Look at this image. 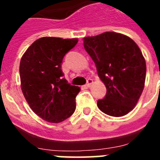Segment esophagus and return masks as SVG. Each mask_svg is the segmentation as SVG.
<instances>
[{
    "mask_svg": "<svg viewBox=\"0 0 160 160\" xmlns=\"http://www.w3.org/2000/svg\"><path fill=\"white\" fill-rule=\"evenodd\" d=\"M93 83V80H92V79H88L87 80V83L86 84V86L85 87H90L91 86H92V84Z\"/></svg>",
    "mask_w": 160,
    "mask_h": 160,
    "instance_id": "obj_1",
    "label": "esophagus"
}]
</instances>
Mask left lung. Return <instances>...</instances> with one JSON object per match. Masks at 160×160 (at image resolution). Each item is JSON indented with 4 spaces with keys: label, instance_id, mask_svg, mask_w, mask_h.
Here are the masks:
<instances>
[{
    "label": "left lung",
    "instance_id": "8db88e82",
    "mask_svg": "<svg viewBox=\"0 0 160 160\" xmlns=\"http://www.w3.org/2000/svg\"><path fill=\"white\" fill-rule=\"evenodd\" d=\"M83 42L107 89L106 96L98 101V109L116 118L127 115L145 87L147 66L139 46L129 37L114 32L87 37Z\"/></svg>",
    "mask_w": 160,
    "mask_h": 160
}]
</instances>
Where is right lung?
Instances as JSON below:
<instances>
[{"label": "right lung", "instance_id": "right-lung-1", "mask_svg": "<svg viewBox=\"0 0 160 160\" xmlns=\"http://www.w3.org/2000/svg\"><path fill=\"white\" fill-rule=\"evenodd\" d=\"M77 42V38L43 37L33 42L20 60L24 97L33 112L49 122H61L75 111L80 88L62 78V62Z\"/></svg>", "mask_w": 160, "mask_h": 160}]
</instances>
